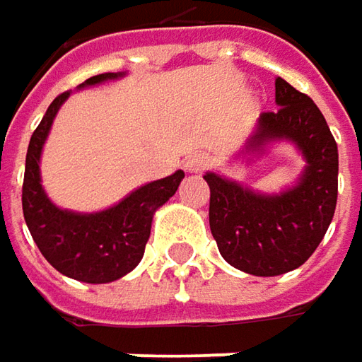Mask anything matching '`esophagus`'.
Listing matches in <instances>:
<instances>
[{"label":"esophagus","instance_id":"esophagus-1","mask_svg":"<svg viewBox=\"0 0 362 362\" xmlns=\"http://www.w3.org/2000/svg\"><path fill=\"white\" fill-rule=\"evenodd\" d=\"M209 163H211V157H209V155H205V153H195V155L187 157V160H185V169L191 171V173H199V171H203Z\"/></svg>","mask_w":362,"mask_h":362}]
</instances>
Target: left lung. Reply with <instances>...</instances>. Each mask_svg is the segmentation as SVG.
<instances>
[{"mask_svg":"<svg viewBox=\"0 0 362 362\" xmlns=\"http://www.w3.org/2000/svg\"><path fill=\"white\" fill-rule=\"evenodd\" d=\"M274 112L257 120L247 151L272 139L296 143L306 169L300 183L280 195H259L216 173L209 185V228L219 254L238 270L280 276L296 270L322 242L337 209L339 148L310 96L276 78Z\"/></svg>","mask_w":362,"mask_h":362,"instance_id":"1","label":"left lung"}]
</instances>
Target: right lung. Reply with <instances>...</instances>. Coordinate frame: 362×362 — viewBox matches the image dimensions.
<instances>
[{
    "label": "right lung",
    "instance_id": "obj_1",
    "mask_svg": "<svg viewBox=\"0 0 362 362\" xmlns=\"http://www.w3.org/2000/svg\"><path fill=\"white\" fill-rule=\"evenodd\" d=\"M120 74H98L80 86H92ZM70 92H62L48 106L46 115L30 139L25 173L21 187V207L28 230L42 256L56 270L88 284H106L129 274L145 254L151 235L153 214L173 197L183 171L146 183L119 205L98 214H72L49 202L40 183V155L52 120Z\"/></svg>",
    "mask_w": 362,
    "mask_h": 362
}]
</instances>
